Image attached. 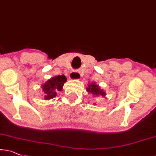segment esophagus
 Instances as JSON below:
<instances>
[{
  "mask_svg": "<svg viewBox=\"0 0 156 156\" xmlns=\"http://www.w3.org/2000/svg\"><path fill=\"white\" fill-rule=\"evenodd\" d=\"M81 77H82V75H81L80 73H79V72L73 71L69 74V78L71 80H79Z\"/></svg>",
  "mask_w": 156,
  "mask_h": 156,
  "instance_id": "obj_1",
  "label": "esophagus"
}]
</instances>
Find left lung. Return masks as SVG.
Listing matches in <instances>:
<instances>
[{
  "label": "left lung",
  "mask_w": 156,
  "mask_h": 156,
  "mask_svg": "<svg viewBox=\"0 0 156 156\" xmlns=\"http://www.w3.org/2000/svg\"><path fill=\"white\" fill-rule=\"evenodd\" d=\"M87 91L92 94L94 96H105V93L101 89L98 85H97L95 82H92L88 85V88H87Z\"/></svg>",
  "instance_id": "8db88e82"
}]
</instances>
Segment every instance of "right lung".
<instances>
[{
    "label": "right lung",
    "mask_w": 156,
    "mask_h": 156,
    "mask_svg": "<svg viewBox=\"0 0 156 156\" xmlns=\"http://www.w3.org/2000/svg\"><path fill=\"white\" fill-rule=\"evenodd\" d=\"M67 78L65 75H58L51 78L42 85L43 91L45 93V100L55 98L58 91H62L63 85L66 82Z\"/></svg>",
    "instance_id": "right-lung-1"
}]
</instances>
